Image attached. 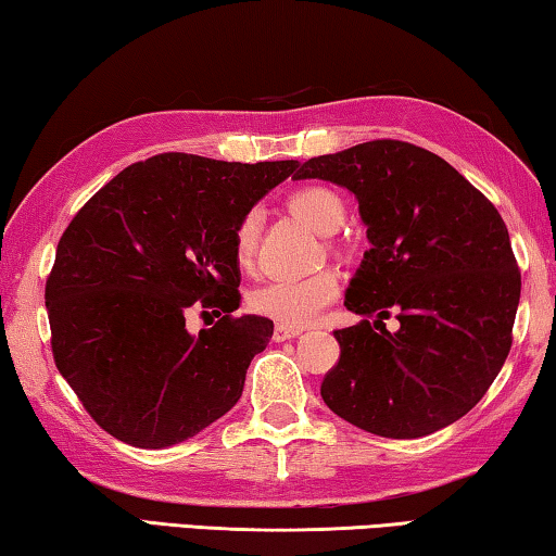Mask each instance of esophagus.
Returning a JSON list of instances; mask_svg holds the SVG:
<instances>
[{
  "label": "esophagus",
  "instance_id": "esophagus-1",
  "mask_svg": "<svg viewBox=\"0 0 556 556\" xmlns=\"http://www.w3.org/2000/svg\"><path fill=\"white\" fill-rule=\"evenodd\" d=\"M303 334V327H290V325H276V330H273V340L276 342H286V340H293Z\"/></svg>",
  "mask_w": 556,
  "mask_h": 556
}]
</instances>
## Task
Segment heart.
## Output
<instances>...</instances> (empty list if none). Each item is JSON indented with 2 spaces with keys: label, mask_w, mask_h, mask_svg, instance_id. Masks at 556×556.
Instances as JSON below:
<instances>
[{
  "label": "heart",
  "mask_w": 556,
  "mask_h": 556,
  "mask_svg": "<svg viewBox=\"0 0 556 556\" xmlns=\"http://www.w3.org/2000/svg\"><path fill=\"white\" fill-rule=\"evenodd\" d=\"M293 212L311 224L317 233L332 236L342 229L348 208L342 199L325 187H305L290 197ZM261 236V212L251 208L241 216L233 231V253L241 268H251L256 258ZM340 293V276L334 270H320L313 276H278L253 290L249 303L258 315L280 325H311Z\"/></svg>",
  "instance_id": "1"
}]
</instances>
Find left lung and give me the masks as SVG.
I'll return each instance as SVG.
<instances>
[{
    "instance_id": "left-lung-1",
    "label": "left lung",
    "mask_w": 556,
    "mask_h": 556,
    "mask_svg": "<svg viewBox=\"0 0 556 556\" xmlns=\"http://www.w3.org/2000/svg\"><path fill=\"white\" fill-rule=\"evenodd\" d=\"M293 179L348 189L369 241L344 293L362 320L334 332L340 362L320 387L325 404L384 439L458 421L513 344L522 280L503 216L439 154L399 140L320 154ZM391 309L396 333L383 325Z\"/></svg>"
}]
</instances>
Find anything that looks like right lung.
<instances>
[{
  "instance_id": "add662e5",
  "label": "right lung",
  "mask_w": 556,
  "mask_h": 556,
  "mask_svg": "<svg viewBox=\"0 0 556 556\" xmlns=\"http://www.w3.org/2000/svg\"><path fill=\"white\" fill-rule=\"evenodd\" d=\"M298 167L165 152L125 167L73 216L47 280L51 348L100 429L138 448H167L239 402L273 320L233 315V231ZM194 304L223 320L192 336Z\"/></svg>"
}]
</instances>
